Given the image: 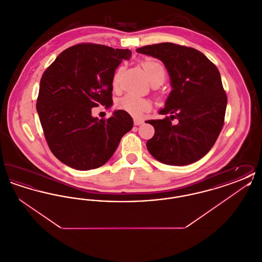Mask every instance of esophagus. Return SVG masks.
Masks as SVG:
<instances>
[{"label":"esophagus","instance_id":"34e87169","mask_svg":"<svg viewBox=\"0 0 262 262\" xmlns=\"http://www.w3.org/2000/svg\"><path fill=\"white\" fill-rule=\"evenodd\" d=\"M134 123H135V125H140L143 124V121L142 120H138V119H135Z\"/></svg>","mask_w":262,"mask_h":262}]
</instances>
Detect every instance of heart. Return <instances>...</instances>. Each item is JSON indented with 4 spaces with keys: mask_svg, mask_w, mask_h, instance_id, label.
I'll return each instance as SVG.
<instances>
[{
    "mask_svg": "<svg viewBox=\"0 0 262 262\" xmlns=\"http://www.w3.org/2000/svg\"><path fill=\"white\" fill-rule=\"evenodd\" d=\"M142 68L147 75L150 82L153 85H161L166 79V69L162 62L156 59H149L142 62ZM122 69L114 76L113 86L117 88L119 83V75ZM119 106L122 110L130 114L132 116L139 118L145 113L149 112L152 103L149 100L141 98L133 94H126L119 101Z\"/></svg>",
    "mask_w": 262,
    "mask_h": 262,
    "instance_id": "1",
    "label": "heart"
}]
</instances>
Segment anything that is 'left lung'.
I'll use <instances>...</instances> for the list:
<instances>
[{
    "mask_svg": "<svg viewBox=\"0 0 262 262\" xmlns=\"http://www.w3.org/2000/svg\"><path fill=\"white\" fill-rule=\"evenodd\" d=\"M137 52L162 61L173 88L159 111L170 117L147 121L155 129L146 142L150 154L167 165L199 161L224 125L227 95L218 69L200 51L174 43L147 45ZM174 118L177 124H171Z\"/></svg>",
    "mask_w": 262,
    "mask_h": 262,
    "instance_id": "1",
    "label": "left lung"
}]
</instances>
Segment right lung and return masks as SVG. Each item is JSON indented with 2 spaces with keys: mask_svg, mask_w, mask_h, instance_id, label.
Returning a JSON list of instances; mask_svg holds the SVG:
<instances>
[{
  "mask_svg": "<svg viewBox=\"0 0 262 262\" xmlns=\"http://www.w3.org/2000/svg\"><path fill=\"white\" fill-rule=\"evenodd\" d=\"M130 56L128 49L82 43L62 51L44 72L36 109L49 148L67 166L80 171L101 167L133 128L123 110L106 120L91 115L93 107L112 106L115 71Z\"/></svg>",
  "mask_w": 262,
  "mask_h": 262,
  "instance_id": "add662e5",
  "label": "right lung"
}]
</instances>
